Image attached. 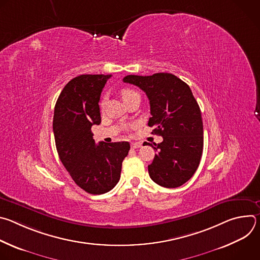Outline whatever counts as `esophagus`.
Masks as SVG:
<instances>
[{"mask_svg": "<svg viewBox=\"0 0 260 260\" xmlns=\"http://www.w3.org/2000/svg\"><path fill=\"white\" fill-rule=\"evenodd\" d=\"M131 146H132L133 149H138V148H140L142 146V144L139 143V142H136V143H132Z\"/></svg>", "mask_w": 260, "mask_h": 260, "instance_id": "1", "label": "esophagus"}]
</instances>
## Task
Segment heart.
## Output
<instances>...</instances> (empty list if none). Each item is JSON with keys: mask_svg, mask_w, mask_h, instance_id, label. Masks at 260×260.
<instances>
[{"mask_svg": "<svg viewBox=\"0 0 260 260\" xmlns=\"http://www.w3.org/2000/svg\"><path fill=\"white\" fill-rule=\"evenodd\" d=\"M135 94H138V93H137L135 90L131 89V88H123V89H121V91H120V95H121L123 102L126 101L127 99H129L131 96L135 95ZM101 105L103 106V105H104V102H102Z\"/></svg>", "mask_w": 260, "mask_h": 260, "instance_id": "b5f03b06", "label": "heart"}]
</instances>
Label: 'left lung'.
I'll list each match as a JSON object with an SVG mask.
<instances>
[{
    "label": "left lung",
    "mask_w": 260,
    "mask_h": 260,
    "mask_svg": "<svg viewBox=\"0 0 260 260\" xmlns=\"http://www.w3.org/2000/svg\"><path fill=\"white\" fill-rule=\"evenodd\" d=\"M123 82L146 93L151 113L148 125L154 126L153 133L164 138L154 146L145 143L157 152L148 166L150 178L167 188L181 186L198 170L204 147L201 109L190 87L170 73L127 75Z\"/></svg>",
    "instance_id": "obj_1"
}]
</instances>
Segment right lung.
<instances>
[{
  "mask_svg": "<svg viewBox=\"0 0 260 260\" xmlns=\"http://www.w3.org/2000/svg\"><path fill=\"white\" fill-rule=\"evenodd\" d=\"M111 75H80L61 90L53 116L60 161L80 188L91 194L113 189L129 151L128 142L95 144L91 126L101 123V92Z\"/></svg>",
  "mask_w": 260,
  "mask_h": 260,
  "instance_id": "add662e5",
  "label": "right lung"
}]
</instances>
